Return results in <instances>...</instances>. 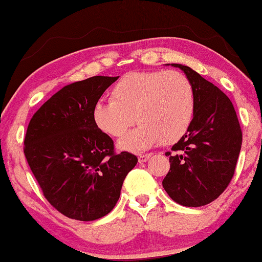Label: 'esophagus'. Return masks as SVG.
Here are the masks:
<instances>
[{"label": "esophagus", "mask_w": 262, "mask_h": 262, "mask_svg": "<svg viewBox=\"0 0 262 262\" xmlns=\"http://www.w3.org/2000/svg\"><path fill=\"white\" fill-rule=\"evenodd\" d=\"M152 154L149 152V154H143V155H140L139 156V162L140 163H144V162H147L149 159H150Z\"/></svg>", "instance_id": "1"}]
</instances>
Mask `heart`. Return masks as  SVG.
Here are the masks:
<instances>
[{
    "label": "heart",
    "instance_id": "heart-1",
    "mask_svg": "<svg viewBox=\"0 0 262 262\" xmlns=\"http://www.w3.org/2000/svg\"><path fill=\"white\" fill-rule=\"evenodd\" d=\"M111 97L93 106V122L103 134L120 138L136 119L139 126L118 143L120 149L133 152L181 140L196 106L192 82L178 71L127 73L112 89Z\"/></svg>",
    "mask_w": 262,
    "mask_h": 262
}]
</instances>
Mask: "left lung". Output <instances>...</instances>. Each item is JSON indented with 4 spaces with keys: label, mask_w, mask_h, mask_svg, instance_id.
<instances>
[{
    "label": "left lung",
    "mask_w": 262,
    "mask_h": 262,
    "mask_svg": "<svg viewBox=\"0 0 262 262\" xmlns=\"http://www.w3.org/2000/svg\"><path fill=\"white\" fill-rule=\"evenodd\" d=\"M181 69L192 82L194 113L188 133L171 148L170 170L162 185L172 201L189 207L213 202L233 177L243 133L227 95L189 66Z\"/></svg>",
    "instance_id": "left-lung-1"
}]
</instances>
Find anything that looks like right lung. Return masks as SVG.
Here are the masks:
<instances>
[{
	"instance_id": "right-lung-1",
	"label": "right lung",
	"mask_w": 262,
	"mask_h": 262,
	"mask_svg": "<svg viewBox=\"0 0 262 262\" xmlns=\"http://www.w3.org/2000/svg\"><path fill=\"white\" fill-rule=\"evenodd\" d=\"M118 78L65 86L29 122L24 155L45 198L69 218L91 222L108 214L138 163L130 152L115 154L113 140L92 119L93 106Z\"/></svg>"
}]
</instances>
